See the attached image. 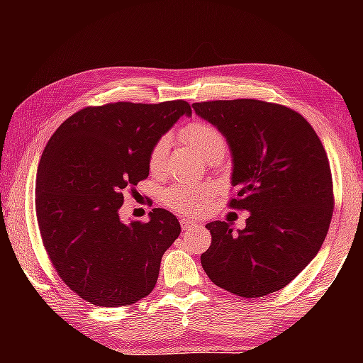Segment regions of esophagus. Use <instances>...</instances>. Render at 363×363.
Here are the masks:
<instances>
[{
  "label": "esophagus",
  "mask_w": 363,
  "mask_h": 363,
  "mask_svg": "<svg viewBox=\"0 0 363 363\" xmlns=\"http://www.w3.org/2000/svg\"><path fill=\"white\" fill-rule=\"evenodd\" d=\"M195 225H196V223H194V220H190V219H181L182 230H190V229H194Z\"/></svg>",
  "instance_id": "34e87169"
}]
</instances>
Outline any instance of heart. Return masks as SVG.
<instances>
[{"instance_id":"1","label":"heart","mask_w":363,"mask_h":363,"mask_svg":"<svg viewBox=\"0 0 363 363\" xmlns=\"http://www.w3.org/2000/svg\"><path fill=\"white\" fill-rule=\"evenodd\" d=\"M184 143L189 144L201 160L210 162L213 158L224 157L227 143L224 134L216 126L203 120H194L182 126L179 133ZM169 139L160 138L149 152V169L152 174H160L167 163ZM216 194L211 184H173L162 192V200L169 210L184 216H196L203 213Z\"/></svg>"}]
</instances>
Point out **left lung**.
I'll use <instances>...</instances> for the list:
<instances>
[{
	"label": "left lung",
	"instance_id": "obj_1",
	"mask_svg": "<svg viewBox=\"0 0 363 363\" xmlns=\"http://www.w3.org/2000/svg\"><path fill=\"white\" fill-rule=\"evenodd\" d=\"M224 134L232 152L233 210L247 227L206 224L211 245L201 266L214 285L243 298L286 286L314 259L333 214L330 162L314 128L280 104L257 99L192 104Z\"/></svg>",
	"mask_w": 363,
	"mask_h": 363
}]
</instances>
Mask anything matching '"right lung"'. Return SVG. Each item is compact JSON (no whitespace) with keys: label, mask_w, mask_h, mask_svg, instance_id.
Segmentation results:
<instances>
[{"label":"right lung","mask_w":363,"mask_h":363,"mask_svg":"<svg viewBox=\"0 0 363 363\" xmlns=\"http://www.w3.org/2000/svg\"><path fill=\"white\" fill-rule=\"evenodd\" d=\"M186 101L115 102L73 113L52 134L36 173V219L54 269L79 298L121 307L145 298L181 225L153 208L147 223L120 219L123 192L149 176V152Z\"/></svg>","instance_id":"1"}]
</instances>
